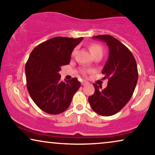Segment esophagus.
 Here are the masks:
<instances>
[{
	"label": "esophagus",
	"instance_id": "esophagus-1",
	"mask_svg": "<svg viewBox=\"0 0 155 155\" xmlns=\"http://www.w3.org/2000/svg\"><path fill=\"white\" fill-rule=\"evenodd\" d=\"M87 84H88V81H81V85H82V86L87 85Z\"/></svg>",
	"mask_w": 155,
	"mask_h": 155
}]
</instances>
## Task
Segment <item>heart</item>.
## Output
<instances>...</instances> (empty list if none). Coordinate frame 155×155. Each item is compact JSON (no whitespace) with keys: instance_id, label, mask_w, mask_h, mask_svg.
I'll return each mask as SVG.
<instances>
[{"instance_id":"b5f03b06","label":"heart","mask_w":155,"mask_h":155,"mask_svg":"<svg viewBox=\"0 0 155 155\" xmlns=\"http://www.w3.org/2000/svg\"><path fill=\"white\" fill-rule=\"evenodd\" d=\"M89 50L91 53V54L93 56L95 57L98 54H101L103 56V53H104V49H103L102 46L101 45L97 44V43H94V44H91L89 46ZM74 52H75V50L73 51L72 52V54H74ZM81 74L83 75H86L88 72H89V71H86V70H81Z\"/></svg>"}]
</instances>
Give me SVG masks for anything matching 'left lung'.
<instances>
[{
	"label": "left lung",
	"instance_id": "8db88e82",
	"mask_svg": "<svg viewBox=\"0 0 155 155\" xmlns=\"http://www.w3.org/2000/svg\"><path fill=\"white\" fill-rule=\"evenodd\" d=\"M104 41L109 48V57L102 70L108 86L101 90L94 84V94L88 102L95 112L104 116L115 115L127 104L133 96L138 79L137 63L129 49L108 35L93 37Z\"/></svg>",
	"mask_w": 155,
	"mask_h": 155
}]
</instances>
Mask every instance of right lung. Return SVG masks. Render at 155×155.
<instances>
[{
    "label": "right lung",
    "instance_id": "obj_1",
    "mask_svg": "<svg viewBox=\"0 0 155 155\" xmlns=\"http://www.w3.org/2000/svg\"><path fill=\"white\" fill-rule=\"evenodd\" d=\"M83 38L55 37L38 45L25 64L27 88L41 110L57 115L67 110L81 86L77 78L61 81L59 71L69 64L72 51Z\"/></svg>",
    "mask_w": 155,
    "mask_h": 155
}]
</instances>
